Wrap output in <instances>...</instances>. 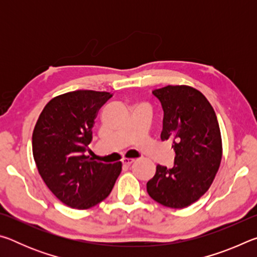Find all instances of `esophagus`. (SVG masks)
I'll return each instance as SVG.
<instances>
[{
    "instance_id": "obj_1",
    "label": "esophagus",
    "mask_w": 257,
    "mask_h": 257,
    "mask_svg": "<svg viewBox=\"0 0 257 257\" xmlns=\"http://www.w3.org/2000/svg\"><path fill=\"white\" fill-rule=\"evenodd\" d=\"M122 163L124 165H132L133 163H135V160L134 159H123Z\"/></svg>"
}]
</instances>
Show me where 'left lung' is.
<instances>
[{
  "instance_id": "left-lung-1",
  "label": "left lung",
  "mask_w": 257,
  "mask_h": 257,
  "mask_svg": "<svg viewBox=\"0 0 257 257\" xmlns=\"http://www.w3.org/2000/svg\"><path fill=\"white\" fill-rule=\"evenodd\" d=\"M152 94L163 108L162 141H172L175 165L156 167L147 193L164 206L184 208L206 193L219 170L222 141L215 112L190 86H165Z\"/></svg>"
}]
</instances>
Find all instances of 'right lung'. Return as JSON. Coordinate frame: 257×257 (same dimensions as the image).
Instances as JSON below:
<instances>
[{
    "label": "right lung",
    "mask_w": 257,
    "mask_h": 257,
    "mask_svg": "<svg viewBox=\"0 0 257 257\" xmlns=\"http://www.w3.org/2000/svg\"><path fill=\"white\" fill-rule=\"evenodd\" d=\"M112 94L75 90L46 104L33 133V155L49 189L66 205L86 210L110 195L122 164L85 155L97 112Z\"/></svg>",
    "instance_id": "1"
}]
</instances>
